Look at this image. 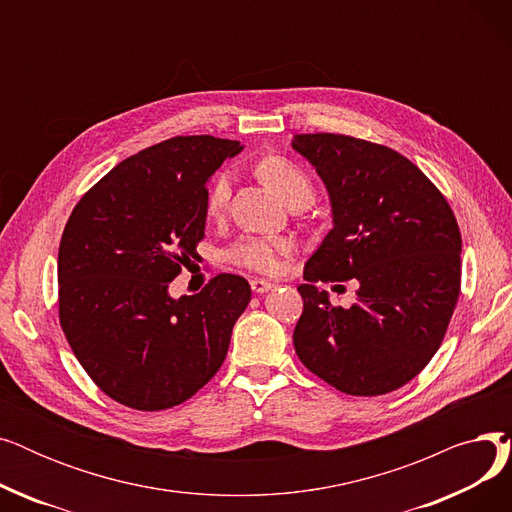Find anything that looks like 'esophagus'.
<instances>
[{"instance_id":"34e87169","label":"esophagus","mask_w":512,"mask_h":512,"mask_svg":"<svg viewBox=\"0 0 512 512\" xmlns=\"http://www.w3.org/2000/svg\"><path fill=\"white\" fill-rule=\"evenodd\" d=\"M272 286H274V284H272L270 280H263V278H253V280H251V288H253V292H257V294L267 292Z\"/></svg>"}]
</instances>
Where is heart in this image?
Listing matches in <instances>:
<instances>
[{
  "label": "heart",
  "mask_w": 512,
  "mask_h": 512,
  "mask_svg": "<svg viewBox=\"0 0 512 512\" xmlns=\"http://www.w3.org/2000/svg\"><path fill=\"white\" fill-rule=\"evenodd\" d=\"M259 178L290 205H309L315 188L307 172L284 155H267L257 164ZM230 199V178L218 174L207 191V213L218 215ZM292 253L290 240L282 236H242L228 249L226 257L232 265L255 274H278L282 261Z\"/></svg>",
  "instance_id": "b5f03b06"
}]
</instances>
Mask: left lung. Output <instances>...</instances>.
<instances>
[{
	"label": "left lung",
	"mask_w": 512,
	"mask_h": 512,
	"mask_svg": "<svg viewBox=\"0 0 512 512\" xmlns=\"http://www.w3.org/2000/svg\"><path fill=\"white\" fill-rule=\"evenodd\" d=\"M292 147L326 182L334 228L305 265L292 342L301 363L336 390L380 396L432 361L461 292V230L413 161L346 134H297ZM351 279L344 310L317 283Z\"/></svg>",
	"instance_id": "obj_1"
}]
</instances>
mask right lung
<instances>
[{"instance_id":"obj_1","label":"right lung","mask_w":512,"mask_h":512,"mask_svg":"<svg viewBox=\"0 0 512 512\" xmlns=\"http://www.w3.org/2000/svg\"><path fill=\"white\" fill-rule=\"evenodd\" d=\"M238 141L174 137L130 155L80 197L58 253V311L78 363L130 409H172L222 367L251 301L218 274L174 301L170 282L205 238L207 180Z\"/></svg>"}]
</instances>
